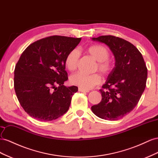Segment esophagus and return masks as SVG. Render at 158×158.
<instances>
[{
    "mask_svg": "<svg viewBox=\"0 0 158 158\" xmlns=\"http://www.w3.org/2000/svg\"><path fill=\"white\" fill-rule=\"evenodd\" d=\"M79 92H82V93H89V90H85V89H81V88H79Z\"/></svg>",
    "mask_w": 158,
    "mask_h": 158,
    "instance_id": "obj_1",
    "label": "esophagus"
}]
</instances>
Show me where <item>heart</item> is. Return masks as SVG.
<instances>
[{"label": "heart", "instance_id": "obj_1", "mask_svg": "<svg viewBox=\"0 0 158 158\" xmlns=\"http://www.w3.org/2000/svg\"><path fill=\"white\" fill-rule=\"evenodd\" d=\"M89 55L97 61L95 69L98 70L105 75H109L114 69V62L110 60L109 50L101 44H93L86 49ZM79 53L77 49H73L67 54L65 59V66L70 71L76 69L79 60ZM70 83L81 89L89 90L101 83V77L97 73L85 75L77 73L70 77Z\"/></svg>", "mask_w": 158, "mask_h": 158}]
</instances>
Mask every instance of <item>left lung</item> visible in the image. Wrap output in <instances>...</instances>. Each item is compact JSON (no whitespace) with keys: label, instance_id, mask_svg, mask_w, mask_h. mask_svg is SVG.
Returning <instances> with one entry per match:
<instances>
[{"label":"left lung","instance_id":"8db88e82","mask_svg":"<svg viewBox=\"0 0 158 158\" xmlns=\"http://www.w3.org/2000/svg\"><path fill=\"white\" fill-rule=\"evenodd\" d=\"M92 40L105 44L115 58V65L108 75L102 100L91 106L99 118L116 120L130 113L146 88L148 70L141 53L133 44L113 35H101Z\"/></svg>","mask_w":158,"mask_h":158}]
</instances>
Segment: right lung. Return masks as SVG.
Here are the masks:
<instances>
[{
    "label": "right lung",
    "mask_w": 158,
    "mask_h": 158,
    "mask_svg": "<svg viewBox=\"0 0 158 158\" xmlns=\"http://www.w3.org/2000/svg\"><path fill=\"white\" fill-rule=\"evenodd\" d=\"M81 38L60 35L30 44L22 53L15 69V90L20 104L32 118L51 121L69 110L76 86L67 87L65 59Z\"/></svg>",
    "instance_id": "obj_1"
}]
</instances>
